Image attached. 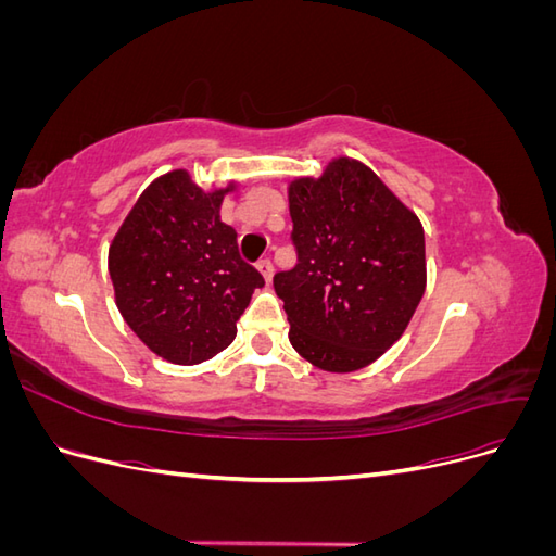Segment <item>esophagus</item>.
<instances>
[{"mask_svg": "<svg viewBox=\"0 0 556 556\" xmlns=\"http://www.w3.org/2000/svg\"><path fill=\"white\" fill-rule=\"evenodd\" d=\"M257 268H260V274L264 276V280L271 282V278H274V264L268 262V260H260V262H257Z\"/></svg>", "mask_w": 556, "mask_h": 556, "instance_id": "34e87169", "label": "esophagus"}]
</instances>
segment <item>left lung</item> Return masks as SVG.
<instances>
[{"instance_id":"8db88e82","label":"left lung","mask_w":556,"mask_h":556,"mask_svg":"<svg viewBox=\"0 0 556 556\" xmlns=\"http://www.w3.org/2000/svg\"><path fill=\"white\" fill-rule=\"evenodd\" d=\"M299 264L276 274L290 343L329 374L374 364L406 331L427 288L425 229L359 160L288 185Z\"/></svg>"}]
</instances>
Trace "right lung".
I'll return each instance as SVG.
<instances>
[{"label":"right lung","instance_id":"right-lung-1","mask_svg":"<svg viewBox=\"0 0 556 556\" xmlns=\"http://www.w3.org/2000/svg\"><path fill=\"white\" fill-rule=\"evenodd\" d=\"M239 182L201 190L188 169L157 176L137 199L109 245L115 306L157 357L194 366L233 339L257 268L239 255L237 229L220 220L223 199Z\"/></svg>","mask_w":556,"mask_h":556}]
</instances>
